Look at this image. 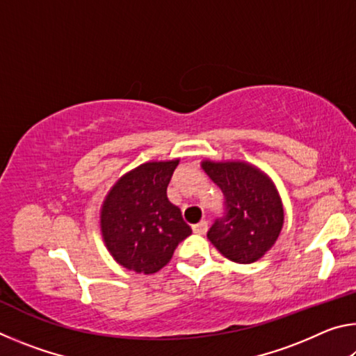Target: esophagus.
Listing matches in <instances>:
<instances>
[{
  "mask_svg": "<svg viewBox=\"0 0 356 356\" xmlns=\"http://www.w3.org/2000/svg\"><path fill=\"white\" fill-rule=\"evenodd\" d=\"M207 221H201V222H197V225H195L193 226V232L195 234H200V236H204V234L207 232Z\"/></svg>",
  "mask_w": 356,
  "mask_h": 356,
  "instance_id": "obj_1",
  "label": "esophagus"
}]
</instances>
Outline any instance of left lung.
Returning <instances> with one entry per match:
<instances>
[{"label":"left lung","mask_w":356,"mask_h":356,"mask_svg":"<svg viewBox=\"0 0 356 356\" xmlns=\"http://www.w3.org/2000/svg\"><path fill=\"white\" fill-rule=\"evenodd\" d=\"M201 166L225 195V215L209 229V240L229 261L256 262L275 245L284 222L273 182L245 161L204 160Z\"/></svg>","instance_id":"left-lung-1"}]
</instances>
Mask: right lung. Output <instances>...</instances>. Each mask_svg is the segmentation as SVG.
<instances>
[{
	"label": "right lung",
	"instance_id": "obj_1",
	"mask_svg": "<svg viewBox=\"0 0 356 356\" xmlns=\"http://www.w3.org/2000/svg\"><path fill=\"white\" fill-rule=\"evenodd\" d=\"M179 160L149 161L120 177L100 212L104 242L114 261L136 273L152 275L171 261L191 234L166 188Z\"/></svg>",
	"mask_w": 356,
	"mask_h": 356
}]
</instances>
